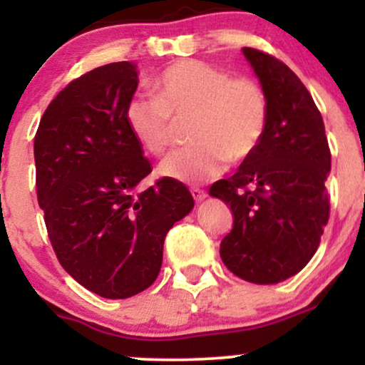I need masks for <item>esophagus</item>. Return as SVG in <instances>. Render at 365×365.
Masks as SVG:
<instances>
[{
    "mask_svg": "<svg viewBox=\"0 0 365 365\" xmlns=\"http://www.w3.org/2000/svg\"><path fill=\"white\" fill-rule=\"evenodd\" d=\"M190 194L194 197L195 202H200L202 199H206V192L202 190V188H197V187H192L190 188Z\"/></svg>",
    "mask_w": 365,
    "mask_h": 365,
    "instance_id": "obj_1",
    "label": "esophagus"
}]
</instances>
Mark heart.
<instances>
[{
  "instance_id": "obj_1",
  "label": "heart",
  "mask_w": 365,
  "mask_h": 365,
  "mask_svg": "<svg viewBox=\"0 0 365 365\" xmlns=\"http://www.w3.org/2000/svg\"><path fill=\"white\" fill-rule=\"evenodd\" d=\"M156 98L135 96L127 104L130 132L148 153L161 156L177 137L178 123L190 120V148L170 154L159 165L163 177L197 183L217 177L226 163L252 158L266 135L269 101L250 77L200 60H180L153 82Z\"/></svg>"
}]
</instances>
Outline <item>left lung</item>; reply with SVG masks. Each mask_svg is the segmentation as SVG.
Masks as SVG:
<instances>
[{
	"label": "left lung",
	"mask_w": 365,
	"mask_h": 365,
	"mask_svg": "<svg viewBox=\"0 0 365 365\" xmlns=\"http://www.w3.org/2000/svg\"><path fill=\"white\" fill-rule=\"evenodd\" d=\"M269 101V123L254 156L209 194L233 212L221 240L225 266L245 282L271 284L312 259L329 220L331 150L322 116L300 78L273 54L244 48Z\"/></svg>",
	"instance_id": "left-lung-1"
}]
</instances>
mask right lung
<instances>
[{
    "mask_svg": "<svg viewBox=\"0 0 365 365\" xmlns=\"http://www.w3.org/2000/svg\"><path fill=\"white\" fill-rule=\"evenodd\" d=\"M137 66L118 61L75 78L46 108L34 137L37 202L58 261L104 299H128L158 278L170 228L194 207L183 183L153 171L130 132Z\"/></svg>",
    "mask_w": 365,
    "mask_h": 365,
    "instance_id": "add662e5",
    "label": "right lung"
}]
</instances>
